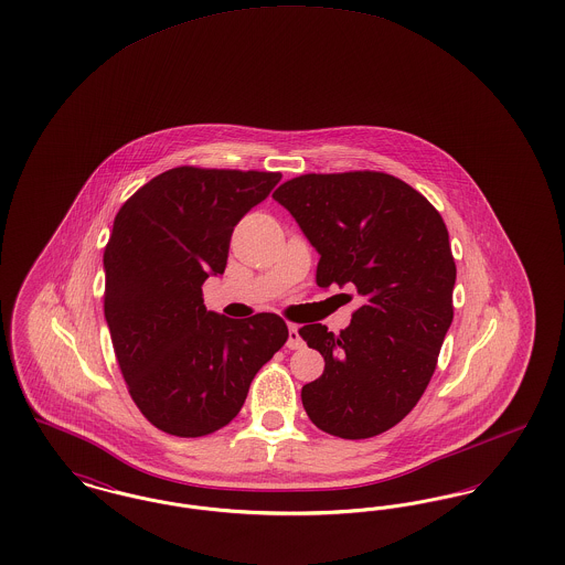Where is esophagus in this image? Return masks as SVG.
<instances>
[{"label":"esophagus","mask_w":565,"mask_h":565,"mask_svg":"<svg viewBox=\"0 0 565 565\" xmlns=\"http://www.w3.org/2000/svg\"><path fill=\"white\" fill-rule=\"evenodd\" d=\"M290 350H300L305 343H302V339H300V332H298V326L295 323H290L288 326V343H286Z\"/></svg>","instance_id":"1"}]
</instances>
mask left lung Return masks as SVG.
Segmentation results:
<instances>
[{
	"label": "left lung",
	"mask_w": 565,
	"mask_h": 565,
	"mask_svg": "<svg viewBox=\"0 0 565 565\" xmlns=\"http://www.w3.org/2000/svg\"><path fill=\"white\" fill-rule=\"evenodd\" d=\"M320 254L318 286H355L362 307L341 334L322 323L298 332L323 355L302 385L309 419L332 436L371 438L422 398L454 322L456 263L428 199L376 173H307L273 192Z\"/></svg>",
	"instance_id": "8db88e82"
}]
</instances>
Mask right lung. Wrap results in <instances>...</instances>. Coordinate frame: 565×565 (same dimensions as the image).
<instances>
[{"mask_svg": "<svg viewBox=\"0 0 565 565\" xmlns=\"http://www.w3.org/2000/svg\"><path fill=\"white\" fill-rule=\"evenodd\" d=\"M281 173L169 169L114 217L104 311L129 394L159 430L196 438L242 411L252 379L288 339L275 313L207 311V277L226 269L233 228Z\"/></svg>", "mask_w": 565, "mask_h": 565, "instance_id": "right-lung-1", "label": "right lung"}]
</instances>
